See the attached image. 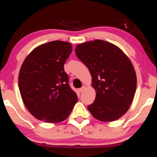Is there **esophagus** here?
I'll use <instances>...</instances> for the list:
<instances>
[{
    "label": "esophagus",
    "mask_w": 157,
    "mask_h": 157,
    "mask_svg": "<svg viewBox=\"0 0 157 157\" xmlns=\"http://www.w3.org/2000/svg\"><path fill=\"white\" fill-rule=\"evenodd\" d=\"M86 89V86H83L81 87V89H79V91H80V92H83V91H84V89Z\"/></svg>",
    "instance_id": "obj_1"
}]
</instances>
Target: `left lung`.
<instances>
[{
    "mask_svg": "<svg viewBox=\"0 0 157 157\" xmlns=\"http://www.w3.org/2000/svg\"><path fill=\"white\" fill-rule=\"evenodd\" d=\"M77 57L92 77L96 98L88 109L95 119L113 121L129 109L136 89V75L128 57L116 45L94 40L77 45Z\"/></svg>",
    "mask_w": 157,
    "mask_h": 157,
    "instance_id": "obj_1",
    "label": "left lung"
}]
</instances>
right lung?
I'll return each instance as SVG.
<instances>
[{
    "label": "right lung",
    "mask_w": 157,
    "mask_h": 157,
    "mask_svg": "<svg viewBox=\"0 0 157 157\" xmlns=\"http://www.w3.org/2000/svg\"><path fill=\"white\" fill-rule=\"evenodd\" d=\"M71 51L70 43L53 40L36 47L23 62L18 75L21 96L29 112L38 120L63 121L78 101L63 68Z\"/></svg>",
    "instance_id": "1"
}]
</instances>
